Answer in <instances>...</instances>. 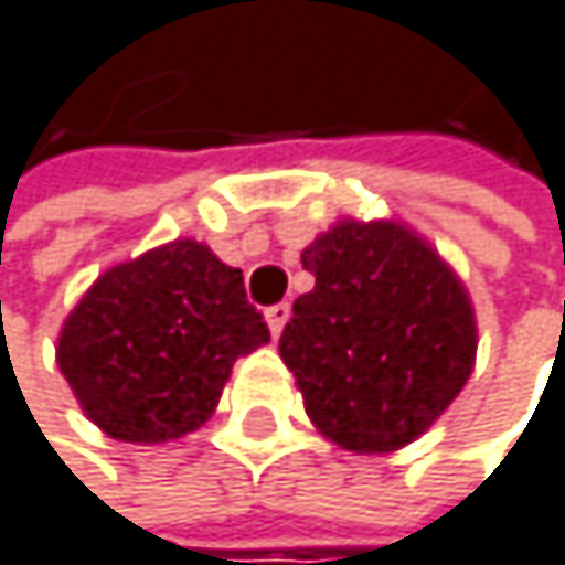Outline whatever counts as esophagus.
Segmentation results:
<instances>
[{
    "mask_svg": "<svg viewBox=\"0 0 565 565\" xmlns=\"http://www.w3.org/2000/svg\"><path fill=\"white\" fill-rule=\"evenodd\" d=\"M291 319V305L288 301H280V305H270L267 308V326L274 335H280V329H285V322Z\"/></svg>",
    "mask_w": 565,
    "mask_h": 565,
    "instance_id": "esophagus-1",
    "label": "esophagus"
}]
</instances>
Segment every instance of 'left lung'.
<instances>
[{
  "mask_svg": "<svg viewBox=\"0 0 565 565\" xmlns=\"http://www.w3.org/2000/svg\"><path fill=\"white\" fill-rule=\"evenodd\" d=\"M316 288L280 332L305 412L353 452L418 439L463 391L473 308L433 246L394 222H339L301 254Z\"/></svg>",
  "mask_w": 565,
  "mask_h": 565,
  "instance_id": "1",
  "label": "left lung"
}]
</instances>
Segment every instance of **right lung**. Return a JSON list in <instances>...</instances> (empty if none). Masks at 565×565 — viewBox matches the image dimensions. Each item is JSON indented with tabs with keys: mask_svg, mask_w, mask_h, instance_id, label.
<instances>
[{
	"mask_svg": "<svg viewBox=\"0 0 565 565\" xmlns=\"http://www.w3.org/2000/svg\"><path fill=\"white\" fill-rule=\"evenodd\" d=\"M270 343L243 270L174 239L102 274L57 339L85 415L122 443H168L215 412L239 356Z\"/></svg>",
	"mask_w": 565,
	"mask_h": 565,
	"instance_id": "add662e5",
	"label": "right lung"
}]
</instances>
